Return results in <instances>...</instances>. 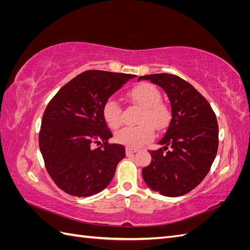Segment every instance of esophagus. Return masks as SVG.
Masks as SVG:
<instances>
[{
    "mask_svg": "<svg viewBox=\"0 0 250 250\" xmlns=\"http://www.w3.org/2000/svg\"><path fill=\"white\" fill-rule=\"evenodd\" d=\"M138 151V149H133V148H129V147H127L126 148V154L127 155H130V154H132V153H135Z\"/></svg>",
    "mask_w": 250,
    "mask_h": 250,
    "instance_id": "1",
    "label": "esophagus"
}]
</instances>
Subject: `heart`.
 Returning a JSON list of instances; mask_svg holds the SVG:
<instances>
[{
  "instance_id": "heart-1",
  "label": "heart",
  "mask_w": 250,
  "mask_h": 250,
  "mask_svg": "<svg viewBox=\"0 0 250 250\" xmlns=\"http://www.w3.org/2000/svg\"><path fill=\"white\" fill-rule=\"evenodd\" d=\"M127 96L143 107L139 126L125 127L116 133V141L129 148H139L154 138L155 130L164 131L171 122V110L167 104L162 102V94L156 86L148 82H142L128 90ZM103 118L110 128L122 125V107L113 99L104 103Z\"/></svg>"
}]
</instances>
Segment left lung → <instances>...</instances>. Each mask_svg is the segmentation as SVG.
<instances>
[{
  "label": "left lung",
  "mask_w": 250,
  "mask_h": 250,
  "mask_svg": "<svg viewBox=\"0 0 250 250\" xmlns=\"http://www.w3.org/2000/svg\"><path fill=\"white\" fill-rule=\"evenodd\" d=\"M141 79L163 87L172 108L169 128L158 143L164 148L149 151L152 161L143 169V178L151 190L164 196H183L201 183L215 160L219 145L216 115L206 98L176 75L152 74Z\"/></svg>",
  "instance_id": "obj_1"
}]
</instances>
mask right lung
Segmentation results:
<instances>
[{
	"instance_id": "obj_1",
	"label": "right lung",
	"mask_w": 250,
	"mask_h": 250,
	"mask_svg": "<svg viewBox=\"0 0 250 250\" xmlns=\"http://www.w3.org/2000/svg\"><path fill=\"white\" fill-rule=\"evenodd\" d=\"M135 75L85 71L60 88L43 112L40 148L56 186L67 194L87 197L111 181L125 147L110 144L112 133L102 113L108 98ZM97 143L99 147L94 148Z\"/></svg>"
}]
</instances>
